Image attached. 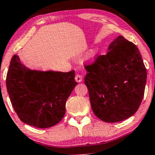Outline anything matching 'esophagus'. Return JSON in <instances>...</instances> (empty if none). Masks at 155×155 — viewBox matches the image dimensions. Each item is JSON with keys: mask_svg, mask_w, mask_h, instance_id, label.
Listing matches in <instances>:
<instances>
[{"mask_svg": "<svg viewBox=\"0 0 155 155\" xmlns=\"http://www.w3.org/2000/svg\"><path fill=\"white\" fill-rule=\"evenodd\" d=\"M75 81L76 82H81L82 81V76L79 75V74H76L75 76Z\"/></svg>", "mask_w": 155, "mask_h": 155, "instance_id": "obj_1", "label": "esophagus"}]
</instances>
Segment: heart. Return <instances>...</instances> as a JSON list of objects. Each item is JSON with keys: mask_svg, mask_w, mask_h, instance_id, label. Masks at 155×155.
Segmentation results:
<instances>
[{"mask_svg": "<svg viewBox=\"0 0 155 155\" xmlns=\"http://www.w3.org/2000/svg\"><path fill=\"white\" fill-rule=\"evenodd\" d=\"M96 54H97V51H96L95 49H92V50H90V52L88 53L87 56V60L90 62L93 61Z\"/></svg>", "mask_w": 155, "mask_h": 155, "instance_id": "1", "label": "heart"}]
</instances>
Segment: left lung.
Masks as SVG:
<instances>
[{
    "label": "left lung",
    "mask_w": 155,
    "mask_h": 155,
    "mask_svg": "<svg viewBox=\"0 0 155 155\" xmlns=\"http://www.w3.org/2000/svg\"><path fill=\"white\" fill-rule=\"evenodd\" d=\"M85 68L84 83L96 117L113 123L136 113L144 95L147 74L134 44L119 35L110 44L106 54Z\"/></svg>",
    "instance_id": "8db88e82"
}]
</instances>
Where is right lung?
Returning <instances> with one entry per match:
<instances>
[{
	"label": "right lung",
	"mask_w": 155,
	"mask_h": 155,
	"mask_svg": "<svg viewBox=\"0 0 155 155\" xmlns=\"http://www.w3.org/2000/svg\"><path fill=\"white\" fill-rule=\"evenodd\" d=\"M6 88L17 116L28 125L47 128L65 114L66 101L77 82L75 71L32 70L15 54L6 76Z\"/></svg>",
	"instance_id": "right-lung-1"
}]
</instances>
